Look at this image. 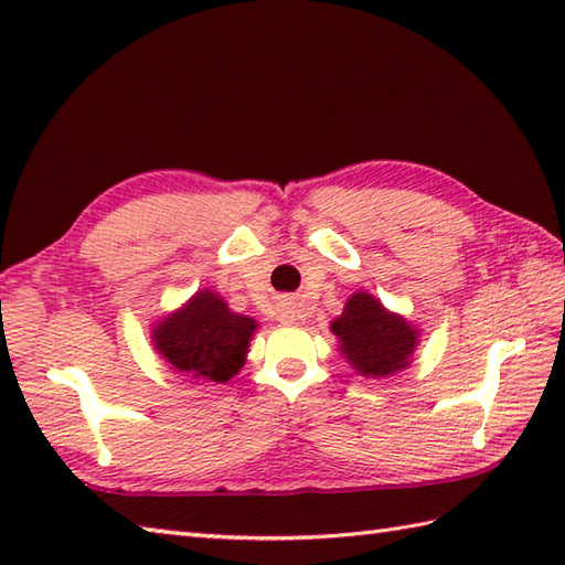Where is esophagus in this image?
Segmentation results:
<instances>
[{"mask_svg":"<svg viewBox=\"0 0 565 565\" xmlns=\"http://www.w3.org/2000/svg\"><path fill=\"white\" fill-rule=\"evenodd\" d=\"M276 318H279V322L291 326V322H296L301 316H298V306L294 301H281L279 306H276Z\"/></svg>","mask_w":565,"mask_h":565,"instance_id":"esophagus-1","label":"esophagus"}]
</instances>
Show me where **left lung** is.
I'll list each match as a JSON object with an SVG mask.
<instances>
[{
	"instance_id": "obj_1",
	"label": "left lung",
	"mask_w": 565,
	"mask_h": 565,
	"mask_svg": "<svg viewBox=\"0 0 565 565\" xmlns=\"http://www.w3.org/2000/svg\"><path fill=\"white\" fill-rule=\"evenodd\" d=\"M330 330L340 340L347 362L369 379H386L405 369L417 347V330L411 322L364 291H356L347 301Z\"/></svg>"
}]
</instances>
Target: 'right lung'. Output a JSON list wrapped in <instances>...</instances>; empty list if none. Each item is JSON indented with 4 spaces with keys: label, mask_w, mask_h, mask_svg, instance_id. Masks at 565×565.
I'll return each instance as SVG.
<instances>
[{
    "label": "right lung",
    "mask_w": 565,
    "mask_h": 565,
    "mask_svg": "<svg viewBox=\"0 0 565 565\" xmlns=\"http://www.w3.org/2000/svg\"><path fill=\"white\" fill-rule=\"evenodd\" d=\"M255 330V320L233 313L218 294L203 289L152 330V344L179 374L225 383L243 369Z\"/></svg>",
    "instance_id": "add662e5"
}]
</instances>
